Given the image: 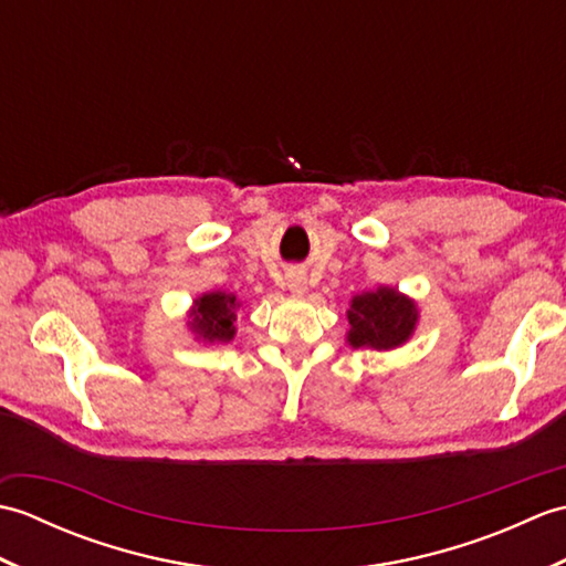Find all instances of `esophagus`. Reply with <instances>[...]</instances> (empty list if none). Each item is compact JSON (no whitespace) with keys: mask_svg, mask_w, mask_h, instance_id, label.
Segmentation results:
<instances>
[{"mask_svg":"<svg viewBox=\"0 0 566 566\" xmlns=\"http://www.w3.org/2000/svg\"><path fill=\"white\" fill-rule=\"evenodd\" d=\"M286 286H290L292 294L306 296V292H308L306 274H304V272H290V274H286Z\"/></svg>","mask_w":566,"mask_h":566,"instance_id":"34e87169","label":"esophagus"}]
</instances>
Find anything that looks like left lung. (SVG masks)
<instances>
[{"instance_id": "1", "label": "left lung", "mask_w": 566, "mask_h": 566, "mask_svg": "<svg viewBox=\"0 0 566 566\" xmlns=\"http://www.w3.org/2000/svg\"><path fill=\"white\" fill-rule=\"evenodd\" d=\"M418 304L394 286H377L350 298L347 308V345L369 350H396L413 338L418 326Z\"/></svg>"}]
</instances>
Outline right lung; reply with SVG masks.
Wrapping results in <instances>:
<instances>
[{"mask_svg": "<svg viewBox=\"0 0 566 566\" xmlns=\"http://www.w3.org/2000/svg\"><path fill=\"white\" fill-rule=\"evenodd\" d=\"M243 306L235 294L228 292H207L195 298L189 314L187 328L195 333L201 343H231L235 338V311Z\"/></svg>", "mask_w": 566, "mask_h": 566, "instance_id": "add662e5", "label": "right lung"}]
</instances>
